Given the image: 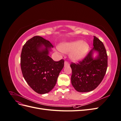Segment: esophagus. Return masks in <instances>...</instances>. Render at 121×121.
<instances>
[{
	"instance_id": "1",
	"label": "esophagus",
	"mask_w": 121,
	"mask_h": 121,
	"mask_svg": "<svg viewBox=\"0 0 121 121\" xmlns=\"http://www.w3.org/2000/svg\"><path fill=\"white\" fill-rule=\"evenodd\" d=\"M68 65H69V62L67 61H65V66H68Z\"/></svg>"
}]
</instances>
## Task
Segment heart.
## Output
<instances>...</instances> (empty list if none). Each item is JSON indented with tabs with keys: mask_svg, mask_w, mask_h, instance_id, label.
<instances>
[{
	"mask_svg": "<svg viewBox=\"0 0 121 121\" xmlns=\"http://www.w3.org/2000/svg\"><path fill=\"white\" fill-rule=\"evenodd\" d=\"M61 52L65 53L71 52L70 57L73 60L79 61L86 56L89 49V45L82 40L65 43L60 46Z\"/></svg>",
	"mask_w": 121,
	"mask_h": 121,
	"instance_id": "heart-1",
	"label": "heart"
}]
</instances>
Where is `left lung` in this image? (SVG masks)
<instances>
[{
	"instance_id": "left-lung-1",
	"label": "left lung",
	"mask_w": 121,
	"mask_h": 121,
	"mask_svg": "<svg viewBox=\"0 0 121 121\" xmlns=\"http://www.w3.org/2000/svg\"><path fill=\"white\" fill-rule=\"evenodd\" d=\"M92 50L78 63H72L71 83L74 88L80 92L92 91L99 85L103 80L108 68V55L105 47L100 40L94 36ZM99 56L93 59L94 51Z\"/></svg>"
}]
</instances>
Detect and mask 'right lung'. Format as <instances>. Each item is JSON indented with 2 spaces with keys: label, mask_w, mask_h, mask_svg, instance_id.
Returning <instances> with one entry per match:
<instances>
[{
  "label": "right lung",
  "mask_w": 121,
  "mask_h": 121,
  "mask_svg": "<svg viewBox=\"0 0 121 121\" xmlns=\"http://www.w3.org/2000/svg\"><path fill=\"white\" fill-rule=\"evenodd\" d=\"M51 47L53 45L49 41L36 36L28 40L22 50L23 76L31 88L39 94L47 93L53 88L64 66L63 59L56 61L49 57Z\"/></svg>",
  "instance_id": "1"
}]
</instances>
